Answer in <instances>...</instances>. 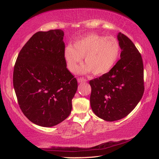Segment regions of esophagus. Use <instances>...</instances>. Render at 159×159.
<instances>
[{
  "label": "esophagus",
  "mask_w": 159,
  "mask_h": 159,
  "mask_svg": "<svg viewBox=\"0 0 159 159\" xmlns=\"http://www.w3.org/2000/svg\"><path fill=\"white\" fill-rule=\"evenodd\" d=\"M88 80H87V79H84V78H79V79H78V82L79 83H83V82H87Z\"/></svg>",
  "instance_id": "obj_1"
}]
</instances>
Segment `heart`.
I'll list each match as a JSON object with an SVG mask.
<instances>
[{
  "label": "heart",
  "mask_w": 159,
  "mask_h": 159,
  "mask_svg": "<svg viewBox=\"0 0 159 159\" xmlns=\"http://www.w3.org/2000/svg\"><path fill=\"white\" fill-rule=\"evenodd\" d=\"M120 53V42L116 37L89 34L64 50V59L69 71L75 72L85 57L86 65L79 70L80 74L93 71L102 76L112 70Z\"/></svg>",
  "instance_id": "heart-1"
}]
</instances>
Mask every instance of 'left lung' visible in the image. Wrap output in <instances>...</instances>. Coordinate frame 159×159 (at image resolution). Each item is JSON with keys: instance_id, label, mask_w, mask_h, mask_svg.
Wrapping results in <instances>:
<instances>
[{"instance_id": "1", "label": "left lung", "mask_w": 159, "mask_h": 159, "mask_svg": "<svg viewBox=\"0 0 159 159\" xmlns=\"http://www.w3.org/2000/svg\"><path fill=\"white\" fill-rule=\"evenodd\" d=\"M122 52L112 70L91 80L90 105L94 114L108 122L125 117L135 108L144 93V70L141 55L129 37L119 33Z\"/></svg>"}]
</instances>
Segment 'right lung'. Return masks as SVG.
Returning <instances> with one entry per match:
<instances>
[{"instance_id":"1","label":"right lung","mask_w":159,"mask_h":159,"mask_svg":"<svg viewBox=\"0 0 159 159\" xmlns=\"http://www.w3.org/2000/svg\"><path fill=\"white\" fill-rule=\"evenodd\" d=\"M64 32L39 31L20 51L14 65L13 85L20 108L37 125L51 127L71 111L76 78L64 59Z\"/></svg>"}]
</instances>
